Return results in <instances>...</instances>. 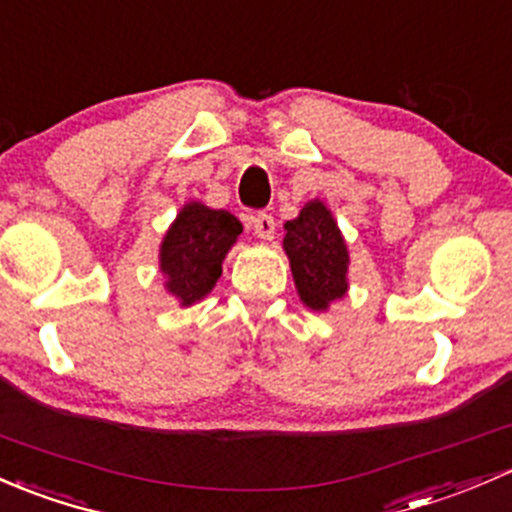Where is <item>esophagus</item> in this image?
Segmentation results:
<instances>
[{"label":"esophagus","instance_id":"34e87169","mask_svg":"<svg viewBox=\"0 0 512 512\" xmlns=\"http://www.w3.org/2000/svg\"><path fill=\"white\" fill-rule=\"evenodd\" d=\"M251 226H254L258 239L263 241H271L273 234H276V221H273L271 214H256V217L251 219Z\"/></svg>","mask_w":512,"mask_h":512}]
</instances>
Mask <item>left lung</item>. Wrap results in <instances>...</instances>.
<instances>
[{"instance_id":"8db88e82","label":"left lung","mask_w":512,"mask_h":512,"mask_svg":"<svg viewBox=\"0 0 512 512\" xmlns=\"http://www.w3.org/2000/svg\"><path fill=\"white\" fill-rule=\"evenodd\" d=\"M283 229V251L291 261L295 291L305 308L325 313L350 288V251L340 226L323 199H310Z\"/></svg>"}]
</instances>
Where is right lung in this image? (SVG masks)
<instances>
[{
	"mask_svg": "<svg viewBox=\"0 0 512 512\" xmlns=\"http://www.w3.org/2000/svg\"><path fill=\"white\" fill-rule=\"evenodd\" d=\"M241 231V221L226 209H212L194 199L179 209L160 244L165 291L175 295L179 308H189L214 291L221 263Z\"/></svg>",
	"mask_w": 512,
	"mask_h": 512,
	"instance_id": "1",
	"label": "right lung"
}]
</instances>
